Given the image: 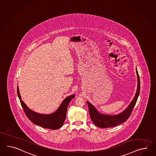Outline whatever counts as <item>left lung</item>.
Segmentation results:
<instances>
[{
    "mask_svg": "<svg viewBox=\"0 0 156 156\" xmlns=\"http://www.w3.org/2000/svg\"><path fill=\"white\" fill-rule=\"evenodd\" d=\"M136 73L137 76V89L135 96L132 100L131 103L129 104L128 108H127L124 112H122L119 114L116 115H103L99 113L96 110L92 104H90L89 102H87L89 112L90 116L92 122L97 127L100 128H107V127H113L116 126L119 124L124 123L128 119L129 117L132 113V110L136 105L137 98L139 95L140 89V82L139 79V75L136 69Z\"/></svg>",
    "mask_w": 156,
    "mask_h": 156,
    "instance_id": "8db88e82",
    "label": "left lung"
}]
</instances>
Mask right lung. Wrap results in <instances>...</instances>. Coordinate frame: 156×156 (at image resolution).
<instances>
[{
    "label": "right lung",
    "instance_id": "1",
    "mask_svg": "<svg viewBox=\"0 0 156 156\" xmlns=\"http://www.w3.org/2000/svg\"><path fill=\"white\" fill-rule=\"evenodd\" d=\"M17 90L20 103L28 119L34 124L40 126L44 128L51 129H57L63 126L64 120L66 119L67 110L69 103L75 97L74 95H71L65 98V100L60 105L59 108L52 114L43 115L38 114L30 110L21 100L18 87L17 88Z\"/></svg>",
    "mask_w": 156,
    "mask_h": 156
}]
</instances>
